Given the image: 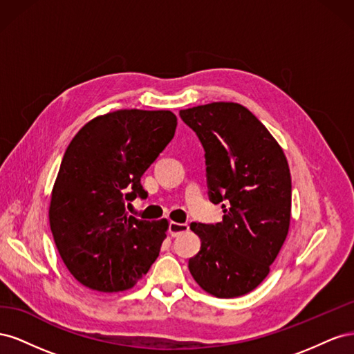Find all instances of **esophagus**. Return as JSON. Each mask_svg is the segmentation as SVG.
Masks as SVG:
<instances>
[{"label":"esophagus","instance_id":"34e87169","mask_svg":"<svg viewBox=\"0 0 354 354\" xmlns=\"http://www.w3.org/2000/svg\"><path fill=\"white\" fill-rule=\"evenodd\" d=\"M187 229H189V226H187V224H185V223H176V221H171L169 223V234L173 238L178 236L180 233L186 232Z\"/></svg>","mask_w":354,"mask_h":354}]
</instances>
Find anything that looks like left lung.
<instances>
[{"instance_id": "obj_1", "label": "left lung", "mask_w": 354, "mask_h": 354, "mask_svg": "<svg viewBox=\"0 0 354 354\" xmlns=\"http://www.w3.org/2000/svg\"><path fill=\"white\" fill-rule=\"evenodd\" d=\"M205 151L208 196L223 221L192 223L201 238L189 260L198 285L218 298L251 292L270 272L291 221V174L269 130L239 103L180 111Z\"/></svg>"}]
</instances>
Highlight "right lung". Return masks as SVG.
<instances>
[{
  "mask_svg": "<svg viewBox=\"0 0 354 354\" xmlns=\"http://www.w3.org/2000/svg\"><path fill=\"white\" fill-rule=\"evenodd\" d=\"M176 127L169 111L122 109L94 118L72 138L48 217L63 263L84 286L125 291L158 259L168 221L138 220L125 207L147 196L140 178L173 140Z\"/></svg>",
  "mask_w": 354,
  "mask_h": 354,
  "instance_id": "add662e5",
  "label": "right lung"
}]
</instances>
